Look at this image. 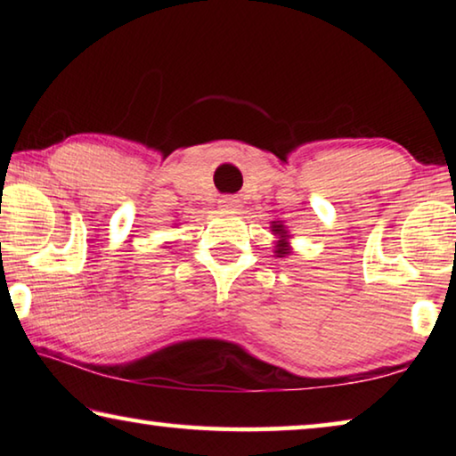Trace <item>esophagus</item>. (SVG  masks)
<instances>
[{
  "mask_svg": "<svg viewBox=\"0 0 456 456\" xmlns=\"http://www.w3.org/2000/svg\"><path fill=\"white\" fill-rule=\"evenodd\" d=\"M219 207L223 211H237L239 207H241V203H239L237 197H223L219 200Z\"/></svg>",
  "mask_w": 456,
  "mask_h": 456,
  "instance_id": "34e87169",
  "label": "esophagus"
}]
</instances>
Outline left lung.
<instances>
[{
	"mask_svg": "<svg viewBox=\"0 0 456 456\" xmlns=\"http://www.w3.org/2000/svg\"><path fill=\"white\" fill-rule=\"evenodd\" d=\"M272 231H273V233H275L277 237H280V241H277V245H275L277 257H285V256H288V253H289V245H288L289 235H288V231H285V227L281 225L280 221H273Z\"/></svg>",
	"mask_w": 456,
	"mask_h": 456,
	"instance_id": "8db88e82",
	"label": "left lung"
}]
</instances>
